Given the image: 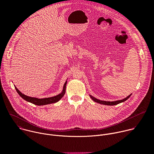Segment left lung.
<instances>
[{
  "label": "left lung",
  "instance_id": "obj_1",
  "mask_svg": "<svg viewBox=\"0 0 154 154\" xmlns=\"http://www.w3.org/2000/svg\"><path fill=\"white\" fill-rule=\"evenodd\" d=\"M131 94H130L127 97H125V98H124L122 100H116V101H104V100H99L98 99H96V98H95L94 97H93V96H91L90 94V96L93 101H94L97 103H99L100 104L105 105H117V104H119L120 103L125 102V100H127L131 96Z\"/></svg>",
  "mask_w": 154,
  "mask_h": 154
}]
</instances>
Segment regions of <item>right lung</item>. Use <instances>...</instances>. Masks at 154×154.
Instances as JSON below:
<instances>
[{"label": "right lung", "instance_id": "1", "mask_svg": "<svg viewBox=\"0 0 154 154\" xmlns=\"http://www.w3.org/2000/svg\"><path fill=\"white\" fill-rule=\"evenodd\" d=\"M67 80H66L63 87V90L61 91V92L55 96L53 97H46V98H41V99H39L37 97H30V96H27L24 94L22 93L17 88L14 86L15 87V89L16 90V91L17 92V93L19 94V95L23 98L25 100L30 102L33 104L36 105H48V104H51V103H54L55 102H58L64 95L65 92H66V83H67Z\"/></svg>", "mask_w": 154, "mask_h": 154}]
</instances>
